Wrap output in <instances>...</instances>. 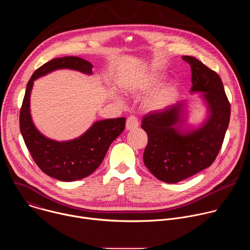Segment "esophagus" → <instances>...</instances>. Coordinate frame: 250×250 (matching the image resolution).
<instances>
[{"label": "esophagus", "mask_w": 250, "mask_h": 250, "mask_svg": "<svg viewBox=\"0 0 250 250\" xmlns=\"http://www.w3.org/2000/svg\"><path fill=\"white\" fill-rule=\"evenodd\" d=\"M138 125H139V123H138V120H137L136 117L130 116V117L127 118L126 124H125V128H126L127 130L135 129Z\"/></svg>", "instance_id": "obj_1"}]
</instances>
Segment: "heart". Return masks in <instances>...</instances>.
<instances>
[{"instance_id": "b5f03b06", "label": "heart", "mask_w": 250, "mask_h": 250, "mask_svg": "<svg viewBox=\"0 0 250 250\" xmlns=\"http://www.w3.org/2000/svg\"><path fill=\"white\" fill-rule=\"evenodd\" d=\"M165 75L159 71L151 70L147 74L133 83H129L125 90L128 93L146 92L159 85L164 80ZM176 95V88L173 85H164L156 90L147 100V106L150 110H160L172 102Z\"/></svg>"}]
</instances>
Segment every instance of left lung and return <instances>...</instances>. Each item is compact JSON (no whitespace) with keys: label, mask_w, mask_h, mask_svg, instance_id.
Returning a JSON list of instances; mask_svg holds the SVG:
<instances>
[{"label":"left lung","mask_w":250,"mask_h":250,"mask_svg":"<svg viewBox=\"0 0 250 250\" xmlns=\"http://www.w3.org/2000/svg\"><path fill=\"white\" fill-rule=\"evenodd\" d=\"M192 71L191 93H203L208 118L196 128H184L186 101L142 119L148 136L144 161L166 183H177L209 167L218 156L230 118V104L220 76L193 56H182Z\"/></svg>","instance_id":"1"}]
</instances>
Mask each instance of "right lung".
I'll list each match as a JSON object with an SVG mask.
<instances>
[{"label":"right lung","mask_w":250,"mask_h":250,"mask_svg":"<svg viewBox=\"0 0 250 250\" xmlns=\"http://www.w3.org/2000/svg\"><path fill=\"white\" fill-rule=\"evenodd\" d=\"M93 65L80 57L54 58L41 66L29 79L20 113V128L32 159L42 172L59 181L71 182L92 174L104 160L112 142L125 130V119L98 121L81 136L56 141L41 133L33 125L29 101L33 81L57 69L92 74Z\"/></svg>","instance_id":"right-lung-1"}]
</instances>
